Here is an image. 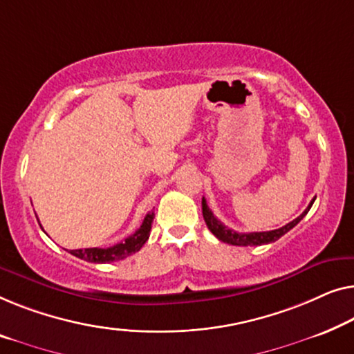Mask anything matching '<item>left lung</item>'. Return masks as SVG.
I'll use <instances>...</instances> for the list:
<instances>
[{
	"mask_svg": "<svg viewBox=\"0 0 354 354\" xmlns=\"http://www.w3.org/2000/svg\"><path fill=\"white\" fill-rule=\"evenodd\" d=\"M313 203H315V199L308 204V207L305 209L304 214L299 215L295 220H292V222H289L288 225H284V227H281L278 230H271V232L238 233L232 228L225 227V225L220 222V220H217V217L212 214V211L209 209L206 199L204 198H203V217H204V222H206V225H207V228L211 230L214 236L218 238L220 241H223V243L233 244V245H262V244L274 243V241H278L281 236H284L289 230L294 228L295 225L299 223L306 214H308L310 207L313 206Z\"/></svg>",
	"mask_w": 354,
	"mask_h": 354,
	"instance_id": "1",
	"label": "left lung"
}]
</instances>
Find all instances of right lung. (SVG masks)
I'll return each mask as SVG.
<instances>
[{"label": "right lung", "instance_id": "obj_1", "mask_svg": "<svg viewBox=\"0 0 354 354\" xmlns=\"http://www.w3.org/2000/svg\"><path fill=\"white\" fill-rule=\"evenodd\" d=\"M153 218H155V212H148L143 218L140 228L137 230L134 234H131L129 238H126L122 243H118L111 248H88V249H76L70 250L71 255L78 257L81 260H86V262L92 263H109V262H116V260H122L129 257L137 250L142 249V245L147 243L148 236H150V230Z\"/></svg>", "mask_w": 354, "mask_h": 354}]
</instances>
